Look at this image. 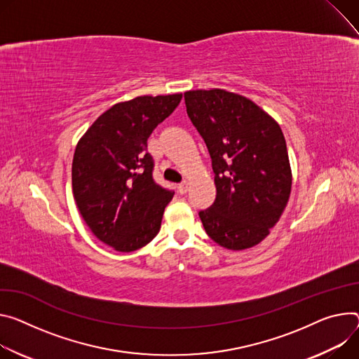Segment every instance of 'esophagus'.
<instances>
[{
    "label": "esophagus",
    "mask_w": 359,
    "mask_h": 359,
    "mask_svg": "<svg viewBox=\"0 0 359 359\" xmlns=\"http://www.w3.org/2000/svg\"><path fill=\"white\" fill-rule=\"evenodd\" d=\"M177 190H179V193H180V194H184V193L189 190V183H187V182L180 183V184L177 186Z\"/></svg>",
    "instance_id": "1"
}]
</instances>
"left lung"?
<instances>
[{
    "label": "left lung",
    "mask_w": 359,
    "mask_h": 359,
    "mask_svg": "<svg viewBox=\"0 0 359 359\" xmlns=\"http://www.w3.org/2000/svg\"><path fill=\"white\" fill-rule=\"evenodd\" d=\"M184 103L215 173L216 199L199 212L206 233L231 250L260 243L283 213L292 187L279 124L246 97L220 88L186 91Z\"/></svg>",
    "instance_id": "left-lung-1"
}]
</instances>
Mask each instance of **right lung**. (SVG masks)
<instances>
[{"instance_id":"right-lung-1","label":"right lung","mask_w":359,"mask_h":359,"mask_svg":"<svg viewBox=\"0 0 359 359\" xmlns=\"http://www.w3.org/2000/svg\"><path fill=\"white\" fill-rule=\"evenodd\" d=\"M180 100L177 93L117 103L77 143L72 168L77 208L94 236L114 250L140 249L160 231L175 191L153 180L147 139Z\"/></svg>"}]
</instances>
